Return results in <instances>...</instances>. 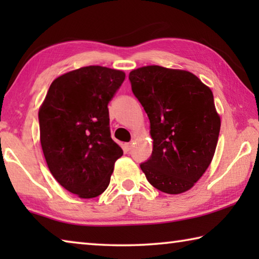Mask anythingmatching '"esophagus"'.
I'll list each match as a JSON object with an SVG mask.
<instances>
[{
  "mask_svg": "<svg viewBox=\"0 0 259 259\" xmlns=\"http://www.w3.org/2000/svg\"><path fill=\"white\" fill-rule=\"evenodd\" d=\"M133 145H134V143H126V144H125V148H126V150H128V151H130L131 147H133Z\"/></svg>",
  "mask_w": 259,
  "mask_h": 259,
  "instance_id": "esophagus-1",
  "label": "esophagus"
}]
</instances>
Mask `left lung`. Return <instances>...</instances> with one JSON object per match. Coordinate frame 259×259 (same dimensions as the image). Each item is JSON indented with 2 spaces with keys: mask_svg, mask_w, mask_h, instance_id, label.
Returning <instances> with one entry per match:
<instances>
[{
  "mask_svg": "<svg viewBox=\"0 0 259 259\" xmlns=\"http://www.w3.org/2000/svg\"><path fill=\"white\" fill-rule=\"evenodd\" d=\"M129 80L153 139L143 172L166 194L191 190L211 163L218 142L221 116L212 91L191 72L157 65L134 69Z\"/></svg>",
  "mask_w": 259,
  "mask_h": 259,
  "instance_id": "8db88e82",
  "label": "left lung"
}]
</instances>
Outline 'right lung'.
Returning <instances> with one entry per match:
<instances>
[{"instance_id": "1", "label": "right lung", "mask_w": 259, "mask_h": 259, "mask_svg": "<svg viewBox=\"0 0 259 259\" xmlns=\"http://www.w3.org/2000/svg\"><path fill=\"white\" fill-rule=\"evenodd\" d=\"M125 73L85 66L54 80L38 109L40 140L48 168L65 190L93 199L106 190L123 155L109 131L107 105Z\"/></svg>"}]
</instances>
